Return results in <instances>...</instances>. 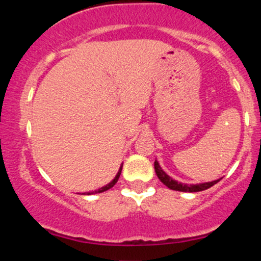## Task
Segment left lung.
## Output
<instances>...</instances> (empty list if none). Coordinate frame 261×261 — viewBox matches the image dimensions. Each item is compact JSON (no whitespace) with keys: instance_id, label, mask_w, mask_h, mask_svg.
<instances>
[{"instance_id":"obj_1","label":"left lung","mask_w":261,"mask_h":261,"mask_svg":"<svg viewBox=\"0 0 261 261\" xmlns=\"http://www.w3.org/2000/svg\"><path fill=\"white\" fill-rule=\"evenodd\" d=\"M154 170H155V174H157L158 179L163 182L166 187H168L172 190H176V191H187V193H197V191H202L206 190V189L214 187L216 182L220 181L218 180H214V181H210V182H203V184H182V182H179L174 180V179L170 178L169 175H167L166 173L163 172V169L161 168V166L158 164L157 161H154Z\"/></svg>"}]
</instances>
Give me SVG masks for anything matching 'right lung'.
Segmentation results:
<instances>
[{"instance_id":"add662e5","label":"right lung","mask_w":261,"mask_h":261,"mask_svg":"<svg viewBox=\"0 0 261 261\" xmlns=\"http://www.w3.org/2000/svg\"><path fill=\"white\" fill-rule=\"evenodd\" d=\"M121 169H122V166L120 167V169H119L118 174H116V176H115V178H114V180H113V181H110L109 184L106 185V187H103V188L98 189V190H95V191H92V193H87V195H91V194H98V193H103V191H107V190H109L110 188H113L114 185L116 184V181H118L119 176H120V174H121Z\"/></svg>"}]
</instances>
